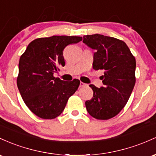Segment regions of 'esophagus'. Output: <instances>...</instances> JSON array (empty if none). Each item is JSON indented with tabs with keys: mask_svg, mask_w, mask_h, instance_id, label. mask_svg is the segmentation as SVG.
<instances>
[{
	"mask_svg": "<svg viewBox=\"0 0 156 156\" xmlns=\"http://www.w3.org/2000/svg\"><path fill=\"white\" fill-rule=\"evenodd\" d=\"M86 84H85L84 83H82V82H80V87H85L86 86Z\"/></svg>",
	"mask_w": 156,
	"mask_h": 156,
	"instance_id": "esophagus-1",
	"label": "esophagus"
}]
</instances>
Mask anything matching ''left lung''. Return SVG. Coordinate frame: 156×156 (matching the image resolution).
<instances>
[{
  "label": "left lung",
  "mask_w": 156,
  "mask_h": 156,
  "mask_svg": "<svg viewBox=\"0 0 156 156\" xmlns=\"http://www.w3.org/2000/svg\"><path fill=\"white\" fill-rule=\"evenodd\" d=\"M83 43L96 51L93 69L103 70V86H89L93 98L85 101L89 114L100 120L116 116L127 104L136 83V59L127 44L116 38L95 34L83 37Z\"/></svg>",
  "instance_id": "1"
}]
</instances>
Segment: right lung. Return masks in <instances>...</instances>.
<instances>
[{
  "mask_svg": "<svg viewBox=\"0 0 156 156\" xmlns=\"http://www.w3.org/2000/svg\"><path fill=\"white\" fill-rule=\"evenodd\" d=\"M82 40L76 36L37 38L29 43L20 57L17 87L26 106L40 118L59 116L69 97L78 89L79 80L63 81L55 78L54 73L59 66H65L64 48Z\"/></svg>",
  "mask_w": 156,
  "mask_h": 156,
  "instance_id": "obj_1",
  "label": "right lung"
}]
</instances>
